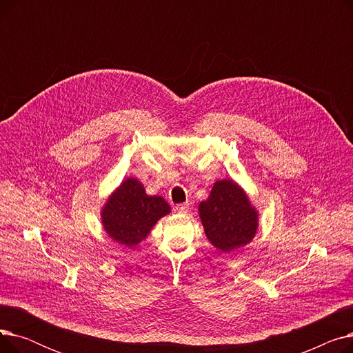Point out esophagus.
<instances>
[{
  "instance_id": "1",
  "label": "esophagus",
  "mask_w": 353,
  "mask_h": 353,
  "mask_svg": "<svg viewBox=\"0 0 353 353\" xmlns=\"http://www.w3.org/2000/svg\"><path fill=\"white\" fill-rule=\"evenodd\" d=\"M189 209H190L189 203H180V205L176 206V210H177L179 213H183V214H186V213L189 212Z\"/></svg>"
}]
</instances>
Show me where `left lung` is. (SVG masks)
I'll list each match as a JSON object with an SVG mask.
<instances>
[{
    "mask_svg": "<svg viewBox=\"0 0 353 353\" xmlns=\"http://www.w3.org/2000/svg\"><path fill=\"white\" fill-rule=\"evenodd\" d=\"M199 217L209 242L230 253L248 246L259 228V212L233 179L216 180L210 194L200 201Z\"/></svg>",
    "mask_w": 353,
    "mask_h": 353,
    "instance_id": "8db88e82",
    "label": "left lung"
}]
</instances>
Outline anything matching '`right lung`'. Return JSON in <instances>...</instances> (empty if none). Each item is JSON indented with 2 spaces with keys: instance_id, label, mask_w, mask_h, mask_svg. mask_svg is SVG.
Instances as JSON below:
<instances>
[{
  "instance_id": "add662e5",
  "label": "right lung",
  "mask_w": 353,
  "mask_h": 353,
  "mask_svg": "<svg viewBox=\"0 0 353 353\" xmlns=\"http://www.w3.org/2000/svg\"><path fill=\"white\" fill-rule=\"evenodd\" d=\"M170 212V205L161 196L147 194L139 179L127 177L107 197L100 217L107 236L132 249L145 240L157 221Z\"/></svg>"
}]
</instances>
